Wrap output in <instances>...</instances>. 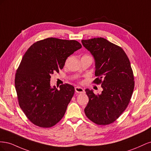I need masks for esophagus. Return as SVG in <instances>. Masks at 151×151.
<instances>
[{
    "mask_svg": "<svg viewBox=\"0 0 151 151\" xmlns=\"http://www.w3.org/2000/svg\"><path fill=\"white\" fill-rule=\"evenodd\" d=\"M75 91H76V92L77 93H83L84 92V89L81 88V87H76Z\"/></svg>",
    "mask_w": 151,
    "mask_h": 151,
    "instance_id": "esophagus-1",
    "label": "esophagus"
}]
</instances>
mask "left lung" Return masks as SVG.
Listing matches in <instances>:
<instances>
[{
	"label": "left lung",
	"mask_w": 151,
	"mask_h": 151,
	"mask_svg": "<svg viewBox=\"0 0 151 151\" xmlns=\"http://www.w3.org/2000/svg\"><path fill=\"white\" fill-rule=\"evenodd\" d=\"M81 42L94 58L98 77L93 83L101 84L103 88L101 94L85 90L89 98L85 114L96 124H110L125 110L133 93L135 83L130 60L121 47L103 38Z\"/></svg>",
	"instance_id": "8db88e82"
}]
</instances>
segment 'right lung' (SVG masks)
<instances>
[{
    "label": "right lung",
    "mask_w": 151,
    "mask_h": 151,
    "mask_svg": "<svg viewBox=\"0 0 151 151\" xmlns=\"http://www.w3.org/2000/svg\"><path fill=\"white\" fill-rule=\"evenodd\" d=\"M81 47L76 40L48 38L33 43L24 53L16 70L15 88L20 108L35 125L52 127L64 116L74 88L68 84L59 89L52 88L50 78Z\"/></svg>",
    "instance_id": "obj_1"
}]
</instances>
